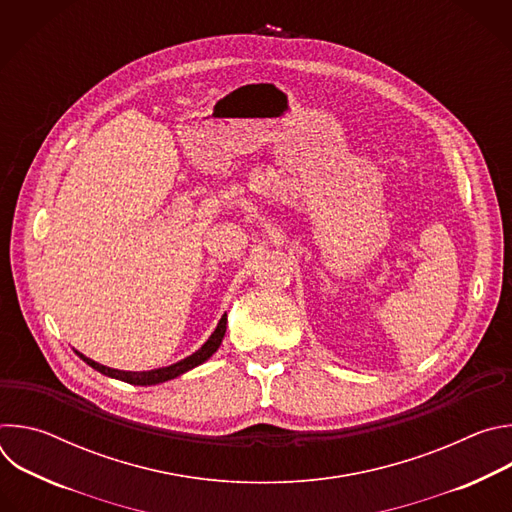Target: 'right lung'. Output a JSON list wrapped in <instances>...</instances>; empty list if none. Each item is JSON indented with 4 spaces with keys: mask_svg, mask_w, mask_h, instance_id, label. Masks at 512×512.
Instances as JSON below:
<instances>
[{
    "mask_svg": "<svg viewBox=\"0 0 512 512\" xmlns=\"http://www.w3.org/2000/svg\"><path fill=\"white\" fill-rule=\"evenodd\" d=\"M225 332H227V314H223V318L218 320L214 332L208 336V340L196 350L192 352L190 356L170 364V367H162V369H154V371H141V373H133V371H117V369H109L105 367V364H99L95 360H91L89 356H85L83 352L75 350L89 367H93L95 371H99L101 375L105 377H111V379H117V381H123V383H129V385H139V387H152V385H160V383H166V381H172L192 369H196L198 364L206 362L216 350L218 346H221L223 338H225Z\"/></svg>",
    "mask_w": 512,
    "mask_h": 512,
    "instance_id": "add662e5",
    "label": "right lung"
}]
</instances>
